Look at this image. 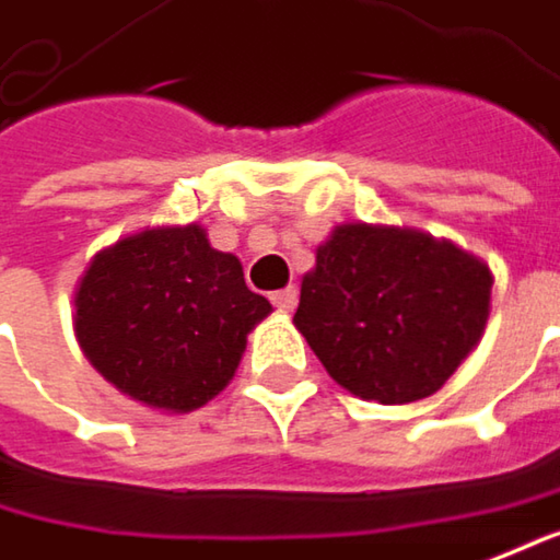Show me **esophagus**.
Here are the masks:
<instances>
[{
	"mask_svg": "<svg viewBox=\"0 0 560 560\" xmlns=\"http://www.w3.org/2000/svg\"><path fill=\"white\" fill-rule=\"evenodd\" d=\"M296 300H300V293H296V287H287V290H277L270 302L280 308V312H293L296 308Z\"/></svg>",
	"mask_w": 560,
	"mask_h": 560,
	"instance_id": "obj_1",
	"label": "esophagus"
}]
</instances>
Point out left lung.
<instances>
[{
    "mask_svg": "<svg viewBox=\"0 0 560 560\" xmlns=\"http://www.w3.org/2000/svg\"><path fill=\"white\" fill-rule=\"evenodd\" d=\"M494 273L450 238L343 222L315 248L293 325L350 395L408 405L443 388L478 347Z\"/></svg>",
    "mask_w": 560,
    "mask_h": 560,
    "instance_id": "left-lung-1",
    "label": "left lung"
}]
</instances>
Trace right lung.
<instances>
[{"mask_svg": "<svg viewBox=\"0 0 560 560\" xmlns=\"http://www.w3.org/2000/svg\"><path fill=\"white\" fill-rule=\"evenodd\" d=\"M270 312L245 287L242 260L217 252L203 225H152L89 260L72 293V331L117 392L187 415L229 385Z\"/></svg>", "mask_w": 560, "mask_h": 560, "instance_id": "obj_1", "label": "right lung"}]
</instances>
